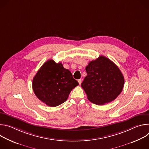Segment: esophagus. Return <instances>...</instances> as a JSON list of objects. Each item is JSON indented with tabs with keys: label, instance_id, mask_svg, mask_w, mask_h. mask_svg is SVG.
Returning <instances> with one entry per match:
<instances>
[{
	"label": "esophagus",
	"instance_id": "34e87169",
	"mask_svg": "<svg viewBox=\"0 0 149 149\" xmlns=\"http://www.w3.org/2000/svg\"><path fill=\"white\" fill-rule=\"evenodd\" d=\"M78 82L79 84L80 85V84H81V82H82V79H78Z\"/></svg>",
	"mask_w": 149,
	"mask_h": 149
}]
</instances>
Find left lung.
<instances>
[{"mask_svg":"<svg viewBox=\"0 0 149 149\" xmlns=\"http://www.w3.org/2000/svg\"><path fill=\"white\" fill-rule=\"evenodd\" d=\"M81 87L93 103L103 105L114 100L124 87V77L110 59L100 56L88 63Z\"/></svg>","mask_w":149,"mask_h":149,"instance_id":"1","label":"left lung"}]
</instances>
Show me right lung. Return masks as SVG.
Listing matches in <instances>:
<instances>
[{
    "label": "right lung",
    "mask_w": 149,
    "mask_h": 149,
    "mask_svg": "<svg viewBox=\"0 0 149 149\" xmlns=\"http://www.w3.org/2000/svg\"><path fill=\"white\" fill-rule=\"evenodd\" d=\"M78 85L71 72L63 67L62 63H56L52 59L42 65L32 81L36 96L50 107L64 102L71 90Z\"/></svg>",
    "instance_id": "add662e5"
}]
</instances>
